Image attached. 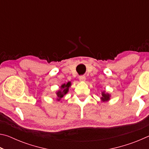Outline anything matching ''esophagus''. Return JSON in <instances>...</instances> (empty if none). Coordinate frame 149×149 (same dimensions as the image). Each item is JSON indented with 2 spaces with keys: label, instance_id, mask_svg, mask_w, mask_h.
<instances>
[{
  "label": "esophagus",
  "instance_id": "34e87169",
  "mask_svg": "<svg viewBox=\"0 0 149 149\" xmlns=\"http://www.w3.org/2000/svg\"><path fill=\"white\" fill-rule=\"evenodd\" d=\"M79 79L80 81H85V79H86V77H85V75H80Z\"/></svg>",
  "mask_w": 149,
  "mask_h": 149
}]
</instances>
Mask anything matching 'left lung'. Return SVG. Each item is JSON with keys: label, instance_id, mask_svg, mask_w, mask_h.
Masks as SVG:
<instances>
[{"label": "left lung", "instance_id": "1", "mask_svg": "<svg viewBox=\"0 0 149 149\" xmlns=\"http://www.w3.org/2000/svg\"><path fill=\"white\" fill-rule=\"evenodd\" d=\"M102 97H101V100H102L103 102H105V101H107L110 99V95L109 94H108V93H105V91H103L102 92Z\"/></svg>", "mask_w": 149, "mask_h": 149}]
</instances>
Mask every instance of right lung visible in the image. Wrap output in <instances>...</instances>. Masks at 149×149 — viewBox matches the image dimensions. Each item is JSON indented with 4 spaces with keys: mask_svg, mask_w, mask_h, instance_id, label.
Listing matches in <instances>:
<instances>
[{
    "mask_svg": "<svg viewBox=\"0 0 149 149\" xmlns=\"http://www.w3.org/2000/svg\"><path fill=\"white\" fill-rule=\"evenodd\" d=\"M70 85H71V83L70 82H68L66 84H64L62 85L61 90L58 91L56 92V97H57L58 100H60L63 97H64V95L66 94L68 91V89Z\"/></svg>",
    "mask_w": 149,
    "mask_h": 149,
    "instance_id": "right-lung-1",
    "label": "right lung"
}]
</instances>
